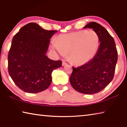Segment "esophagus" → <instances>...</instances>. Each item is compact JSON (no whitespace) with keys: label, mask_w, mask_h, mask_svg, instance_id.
Listing matches in <instances>:
<instances>
[{"label":"esophagus","mask_w":127,"mask_h":127,"mask_svg":"<svg viewBox=\"0 0 127 127\" xmlns=\"http://www.w3.org/2000/svg\"><path fill=\"white\" fill-rule=\"evenodd\" d=\"M66 64H67V63H66V62L64 61H63V62H62V65H63V66L65 65H66Z\"/></svg>","instance_id":"34e87169"}]
</instances>
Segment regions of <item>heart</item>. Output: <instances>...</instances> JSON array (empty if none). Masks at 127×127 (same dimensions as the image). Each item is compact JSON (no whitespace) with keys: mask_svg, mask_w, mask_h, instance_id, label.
Segmentation results:
<instances>
[{"mask_svg":"<svg viewBox=\"0 0 127 127\" xmlns=\"http://www.w3.org/2000/svg\"><path fill=\"white\" fill-rule=\"evenodd\" d=\"M100 45V39L94 31H79L61 34L57 36L52 47L58 53L68 55L71 63L82 65L95 56Z\"/></svg>","mask_w":127,"mask_h":127,"instance_id":"obj_1","label":"heart"}]
</instances>
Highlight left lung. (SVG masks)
Returning <instances> with one entry per match:
<instances>
[{"instance_id":"obj_1","label":"left lung","mask_w":127,"mask_h":127,"mask_svg":"<svg viewBox=\"0 0 127 127\" xmlns=\"http://www.w3.org/2000/svg\"><path fill=\"white\" fill-rule=\"evenodd\" d=\"M83 28H92L98 34L99 47L91 61L79 67H73L69 80L75 91L94 94L104 89L113 79L118 52L113 38L100 24L92 22Z\"/></svg>"}]
</instances>
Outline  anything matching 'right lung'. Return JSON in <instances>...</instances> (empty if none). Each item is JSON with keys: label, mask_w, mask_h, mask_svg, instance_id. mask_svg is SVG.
I'll use <instances>...</instances> for the list:
<instances>
[{"label": "right lung", "mask_w": 127, "mask_h": 127, "mask_svg": "<svg viewBox=\"0 0 127 127\" xmlns=\"http://www.w3.org/2000/svg\"><path fill=\"white\" fill-rule=\"evenodd\" d=\"M57 31H47L30 23L14 36L9 52L8 72L20 89L29 93L45 91L52 83V73L62 61L48 58L45 54L50 39Z\"/></svg>", "instance_id": "obj_1"}]
</instances>
